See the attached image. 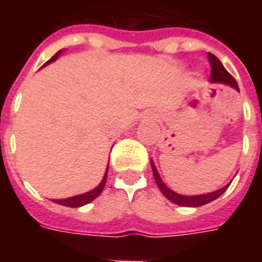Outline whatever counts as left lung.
<instances>
[{"label": "left lung", "instance_id": "8db88e82", "mask_svg": "<svg viewBox=\"0 0 262 262\" xmlns=\"http://www.w3.org/2000/svg\"><path fill=\"white\" fill-rule=\"evenodd\" d=\"M208 60H209V64H210V67H212L210 82H213V84H225V85L231 86V88H234V90L238 91V85H237L236 80H234V78L227 73V70H226L225 67H223V64L220 63V60L217 59L216 56H213L212 53H208ZM150 164H151V170H153V176H154V180H156V184H157V187L160 188L161 193H163L168 201L174 202L176 205H180V206L198 208V206L206 205V203L212 202V201H214V199H217V198L225 192L227 188H229V185H230V182H229L227 185H225L223 188H220V189H217V191H213V192H208V193H201V195H181V193L174 192L172 189H170V188L165 185V182L161 180L159 171H157L156 165H154L153 160L150 161Z\"/></svg>", "mask_w": 262, "mask_h": 262}]
</instances>
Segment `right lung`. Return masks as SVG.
<instances>
[{
	"label": "right lung",
	"mask_w": 262,
	"mask_h": 262,
	"mask_svg": "<svg viewBox=\"0 0 262 262\" xmlns=\"http://www.w3.org/2000/svg\"><path fill=\"white\" fill-rule=\"evenodd\" d=\"M61 53H63V50L57 52L52 59L49 60L46 64H43V66H48L50 64V63L56 61V60L59 59L60 54ZM106 177H108V167H106V171H105V174H103L102 181L99 182V185H98V187H95L94 189H91V191H88V192L85 193H81V195L66 198V199H54L53 202L59 203V205H63V206H69V208H80V206H84V205H86V203L92 202V201H94L99 193L102 192L103 187H105V184H106Z\"/></svg>",
	"instance_id": "add662e5"
}]
</instances>
